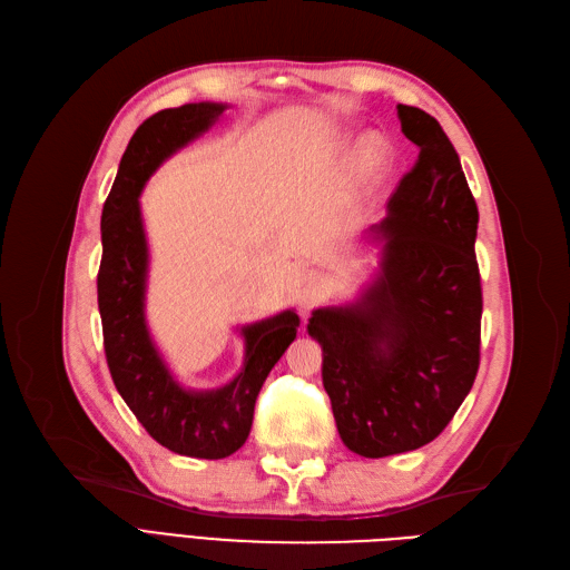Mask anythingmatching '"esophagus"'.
Instances as JSON below:
<instances>
[{"label": "esophagus", "mask_w": 570, "mask_h": 570, "mask_svg": "<svg viewBox=\"0 0 570 570\" xmlns=\"http://www.w3.org/2000/svg\"><path fill=\"white\" fill-rule=\"evenodd\" d=\"M323 287H325V281L314 271H299L295 275V283H292V295H295L302 314H306L308 308H314V304L323 295Z\"/></svg>", "instance_id": "34e87169"}]
</instances>
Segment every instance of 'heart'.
<instances>
[{
	"label": "heart",
	"mask_w": 570,
	"mask_h": 570,
	"mask_svg": "<svg viewBox=\"0 0 570 570\" xmlns=\"http://www.w3.org/2000/svg\"><path fill=\"white\" fill-rule=\"evenodd\" d=\"M390 164H392V147L387 145L385 137L375 132L361 137L352 159L356 185L366 189L381 185L383 178L387 176Z\"/></svg>",
	"instance_id": "1"
}]
</instances>
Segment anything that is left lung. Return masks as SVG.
I'll return each instance as SVG.
<instances>
[{
  "label": "left lung",
  "mask_w": 570,
  "mask_h": 570,
  "mask_svg": "<svg viewBox=\"0 0 570 570\" xmlns=\"http://www.w3.org/2000/svg\"><path fill=\"white\" fill-rule=\"evenodd\" d=\"M396 114L419 159L371 228L381 271L354 304L316 308L306 325L337 433L366 459L433 442L480 366L478 206L438 120L406 105Z\"/></svg>",
  "instance_id": "8db88e82"
}]
</instances>
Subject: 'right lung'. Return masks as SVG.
Instances as JSON below:
<instances>
[{"label": "right lung", "instance_id": "obj_1", "mask_svg": "<svg viewBox=\"0 0 570 570\" xmlns=\"http://www.w3.org/2000/svg\"><path fill=\"white\" fill-rule=\"evenodd\" d=\"M226 105L199 101L149 116L130 137L101 209L97 302L107 364L135 419L166 450L195 459H226L245 444L258 390L297 337L299 316L287 308L245 325V366L218 390H185L170 375L145 318L149 249L140 195L170 154L209 130Z\"/></svg>", "mask_w": 570, "mask_h": 570}]
</instances>
